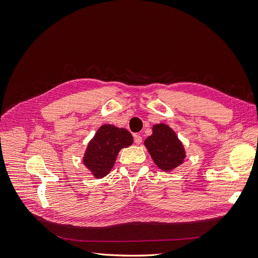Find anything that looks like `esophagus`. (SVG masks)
<instances>
[{
  "label": "esophagus",
  "mask_w": 258,
  "mask_h": 258,
  "mask_svg": "<svg viewBox=\"0 0 258 258\" xmlns=\"http://www.w3.org/2000/svg\"><path fill=\"white\" fill-rule=\"evenodd\" d=\"M142 142H143V138L140 136V134H136V136H134V143L137 145H140Z\"/></svg>",
  "instance_id": "1"
}]
</instances>
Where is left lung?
I'll list each match as a JSON object with an SVG mask.
<instances>
[{
	"mask_svg": "<svg viewBox=\"0 0 258 258\" xmlns=\"http://www.w3.org/2000/svg\"><path fill=\"white\" fill-rule=\"evenodd\" d=\"M144 145L151 155L154 164L164 172H171L183 164L187 156L185 147L175 131L164 122L152 127V134Z\"/></svg>",
	"mask_w": 258,
	"mask_h": 258,
	"instance_id": "obj_1",
	"label": "left lung"
}]
</instances>
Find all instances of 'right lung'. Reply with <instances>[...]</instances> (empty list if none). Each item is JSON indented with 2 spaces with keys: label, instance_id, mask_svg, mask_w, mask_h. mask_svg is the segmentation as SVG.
<instances>
[{
  "label": "right lung",
  "instance_id": "1",
  "mask_svg": "<svg viewBox=\"0 0 258 258\" xmlns=\"http://www.w3.org/2000/svg\"><path fill=\"white\" fill-rule=\"evenodd\" d=\"M132 144L133 138L127 129L104 124L88 143L83 164L95 178H103L113 168L118 152Z\"/></svg>",
  "mask_w": 258,
  "mask_h": 258
}]
</instances>
